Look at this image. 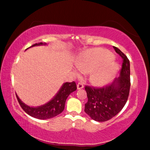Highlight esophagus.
<instances>
[{"label": "esophagus", "instance_id": "34e87169", "mask_svg": "<svg viewBox=\"0 0 150 150\" xmlns=\"http://www.w3.org/2000/svg\"><path fill=\"white\" fill-rule=\"evenodd\" d=\"M83 87H84V85H83V83H78V85H77V89L78 90L83 89Z\"/></svg>", "mask_w": 150, "mask_h": 150}]
</instances>
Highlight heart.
I'll return each mask as SVG.
<instances>
[{"mask_svg": "<svg viewBox=\"0 0 150 150\" xmlns=\"http://www.w3.org/2000/svg\"><path fill=\"white\" fill-rule=\"evenodd\" d=\"M113 54L102 48L88 50L77 63L82 72L90 71L89 81L96 86H104L109 83L119 70V65L113 59Z\"/></svg>", "mask_w": 150, "mask_h": 150, "instance_id": "b5f03b06", "label": "heart"}]
</instances>
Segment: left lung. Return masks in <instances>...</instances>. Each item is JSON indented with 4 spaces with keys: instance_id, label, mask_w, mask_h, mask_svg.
Listing matches in <instances>:
<instances>
[{
    "instance_id": "left-lung-1",
    "label": "left lung",
    "mask_w": 150,
    "mask_h": 150,
    "mask_svg": "<svg viewBox=\"0 0 150 150\" xmlns=\"http://www.w3.org/2000/svg\"><path fill=\"white\" fill-rule=\"evenodd\" d=\"M113 48L123 59L120 76L104 87H85L88 101L85 104V112L96 122H106L118 114L126 104L130 92V61L120 49Z\"/></svg>"
}]
</instances>
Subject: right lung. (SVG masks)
<instances>
[{
  "label": "right lung",
  "instance_id": "obj_1",
  "mask_svg": "<svg viewBox=\"0 0 150 150\" xmlns=\"http://www.w3.org/2000/svg\"><path fill=\"white\" fill-rule=\"evenodd\" d=\"M42 45H46V43H38V44L33 45L29 48L42 46ZM76 89L77 87L75 82L63 83L56 95L52 98V99L43 105L35 106V107L30 106L24 104L20 99L17 94H16V97L22 109L30 116L39 119V120H48V119L52 118L58 115L63 112L65 108V101L67 97L69 94L76 91Z\"/></svg>",
  "mask_w": 150,
  "mask_h": 150
}]
</instances>
